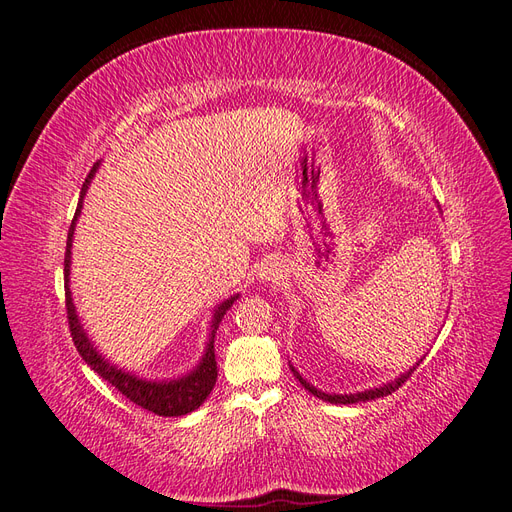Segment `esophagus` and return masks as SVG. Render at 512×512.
Segmentation results:
<instances>
[{"instance_id": "34e87169", "label": "esophagus", "mask_w": 512, "mask_h": 512, "mask_svg": "<svg viewBox=\"0 0 512 512\" xmlns=\"http://www.w3.org/2000/svg\"><path fill=\"white\" fill-rule=\"evenodd\" d=\"M280 276H282V263H278V260H265L258 269V278L263 282H278Z\"/></svg>"}]
</instances>
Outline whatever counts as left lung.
<instances>
[{
	"instance_id": "left-lung-1",
	"label": "left lung",
	"mask_w": 512,
	"mask_h": 512,
	"mask_svg": "<svg viewBox=\"0 0 512 512\" xmlns=\"http://www.w3.org/2000/svg\"><path fill=\"white\" fill-rule=\"evenodd\" d=\"M421 360H423V358H419L413 367H410L406 373H402V376H397L395 380L386 382V384H382V386H373V389L358 391V393H341V395H339V393L319 391L317 386H313L308 380H304L302 376H299V371H297L293 365H291V371H293V376L299 380V384H302L308 393H313L315 397H319V400H323V402H330V404H358V402H369V400H376V397H384V395L393 393V391L397 389V386H402V384L408 380V376L419 367Z\"/></svg>"
}]
</instances>
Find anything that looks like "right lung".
Listing matches in <instances>:
<instances>
[{"label":"right lung","instance_id":"obj_1","mask_svg":"<svg viewBox=\"0 0 512 512\" xmlns=\"http://www.w3.org/2000/svg\"><path fill=\"white\" fill-rule=\"evenodd\" d=\"M99 169V162H95L89 176H86L82 191H80V202L76 208V217L71 221V228L67 234V252H65V297H67V319H69V330L73 336V343H76L80 356L84 358V363L89 365L95 373H99L104 380H108L115 389L126 395L130 402L136 406H141L145 410H152L154 415L160 417H182L193 413L195 408L204 404L206 397L213 391V386L217 382V360H215V334L223 315L228 313V308L239 299V293L230 295L228 299H223L221 304H217L213 319H210V332H208V343L204 347V354L199 358V363L184 376L178 378H167V380H152V378H141L136 373L121 369L115 363L97 350L95 343L89 339L86 334L82 321L78 317L76 304H73L71 289H69V276H71V247H73V232H76V223L82 213V204L86 191H89L91 180L95 178V173Z\"/></svg>","mask_w":512,"mask_h":512}]
</instances>
